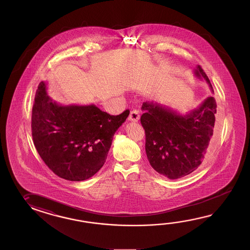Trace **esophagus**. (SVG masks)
I'll use <instances>...</instances> for the list:
<instances>
[{
	"label": "esophagus",
	"instance_id": "34e87169",
	"mask_svg": "<svg viewBox=\"0 0 250 250\" xmlns=\"http://www.w3.org/2000/svg\"><path fill=\"white\" fill-rule=\"evenodd\" d=\"M128 119L132 122H138L140 119V112L136 109H133L130 113V116L128 117Z\"/></svg>",
	"mask_w": 250,
	"mask_h": 250
}]
</instances>
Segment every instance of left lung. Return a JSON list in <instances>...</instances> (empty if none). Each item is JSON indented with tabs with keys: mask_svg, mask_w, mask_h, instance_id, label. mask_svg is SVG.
Listing matches in <instances>:
<instances>
[{
	"mask_svg": "<svg viewBox=\"0 0 250 250\" xmlns=\"http://www.w3.org/2000/svg\"><path fill=\"white\" fill-rule=\"evenodd\" d=\"M195 76L213 87L201 66ZM141 123L145 130V149L150 166L167 178L194 172L210 155L214 138L216 102L208 97L185 115L156 102H143Z\"/></svg>",
	"mask_w": 250,
	"mask_h": 250,
	"instance_id": "8db88e82",
	"label": "left lung"
}]
</instances>
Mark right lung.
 <instances>
[{
  "label": "right lung",
  "instance_id": "obj_1",
  "mask_svg": "<svg viewBox=\"0 0 250 250\" xmlns=\"http://www.w3.org/2000/svg\"><path fill=\"white\" fill-rule=\"evenodd\" d=\"M130 111L111 116L95 105L63 106L48 96L45 82L36 91L32 136L46 166L61 178L80 182L103 167L113 136Z\"/></svg>",
  "mask_w": 250,
  "mask_h": 250
}]
</instances>
